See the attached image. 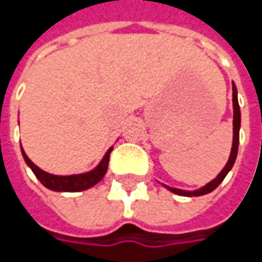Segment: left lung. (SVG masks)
Wrapping results in <instances>:
<instances>
[{
	"mask_svg": "<svg viewBox=\"0 0 262 262\" xmlns=\"http://www.w3.org/2000/svg\"><path fill=\"white\" fill-rule=\"evenodd\" d=\"M239 128H241V109H239V103H237V90L236 86L233 84V144H232V151H230V157L227 160L226 166L223 167V170L217 175L216 179H213L210 184H207L206 186L196 189V191H182V189H176V188H169L172 192H175L178 195H185V196H200L211 192L213 189H216L217 186L220 185V182L226 178L229 173V170L232 169L235 160L237 156V146H239Z\"/></svg>",
	"mask_w": 262,
	"mask_h": 262,
	"instance_id": "obj_1",
	"label": "left lung"
}]
</instances>
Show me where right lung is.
Segmentation results:
<instances>
[{
  "label": "right lung",
  "instance_id": "add662e5",
  "mask_svg": "<svg viewBox=\"0 0 262 262\" xmlns=\"http://www.w3.org/2000/svg\"><path fill=\"white\" fill-rule=\"evenodd\" d=\"M23 151V157H25L26 163L30 166V169L33 170V173L36 178L42 182V185H45L46 188L52 189V191H67V192H78V191H84L90 186L96 185L103 176H105L106 170H107V165H109V156L112 148L107 150V153L105 157L102 159V162L99 163V166L93 169L92 172L87 173H81V175H70V176H56L51 175L45 170L39 169L35 163L26 156L25 150Z\"/></svg>",
  "mask_w": 262,
  "mask_h": 262
}]
</instances>
